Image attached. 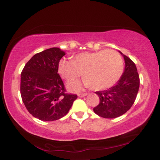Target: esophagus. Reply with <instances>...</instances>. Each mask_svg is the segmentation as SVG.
I'll return each mask as SVG.
<instances>
[{"label": "esophagus", "instance_id": "1", "mask_svg": "<svg viewBox=\"0 0 160 160\" xmlns=\"http://www.w3.org/2000/svg\"><path fill=\"white\" fill-rule=\"evenodd\" d=\"M87 95H88L87 93H79L78 95V96L79 98H83V97H85V96H86Z\"/></svg>", "mask_w": 160, "mask_h": 160}]
</instances>
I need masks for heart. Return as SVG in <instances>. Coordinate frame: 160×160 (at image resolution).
<instances>
[{"instance_id": "heart-1", "label": "heart", "mask_w": 160, "mask_h": 160, "mask_svg": "<svg viewBox=\"0 0 160 160\" xmlns=\"http://www.w3.org/2000/svg\"><path fill=\"white\" fill-rule=\"evenodd\" d=\"M123 62L113 50L85 52L76 55L72 60L62 59L58 63V72L66 80L79 78L82 73L84 80L71 81L68 88L77 92L82 87H91L94 90H102L112 87L121 77Z\"/></svg>"}]
</instances>
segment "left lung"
<instances>
[{"instance_id": "8db88e82", "label": "left lung", "mask_w": 160, "mask_h": 160, "mask_svg": "<svg viewBox=\"0 0 160 160\" xmlns=\"http://www.w3.org/2000/svg\"><path fill=\"white\" fill-rule=\"evenodd\" d=\"M119 52L125 60L122 75L113 87L95 93L100 103L93 108L98 115L104 118H116L130 110L135 102L139 88V77L135 63L128 56Z\"/></svg>"}]
</instances>
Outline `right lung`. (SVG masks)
<instances>
[{
  "label": "right lung",
  "mask_w": 160,
  "mask_h": 160,
  "mask_svg": "<svg viewBox=\"0 0 160 160\" xmlns=\"http://www.w3.org/2000/svg\"><path fill=\"white\" fill-rule=\"evenodd\" d=\"M65 52L58 48L45 50L33 55L21 75V95L31 115L42 121L64 117L78 96L65 93L58 74V63Z\"/></svg>",
  "instance_id": "1"
}]
</instances>
